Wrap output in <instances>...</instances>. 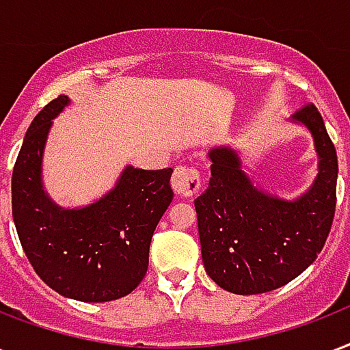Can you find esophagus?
Returning <instances> with one entry per match:
<instances>
[{"label": "esophagus", "mask_w": 350, "mask_h": 350, "mask_svg": "<svg viewBox=\"0 0 350 350\" xmlns=\"http://www.w3.org/2000/svg\"><path fill=\"white\" fill-rule=\"evenodd\" d=\"M170 185L174 189V193L178 196H193L200 191L202 181H200L198 170L193 167H178L172 174Z\"/></svg>", "instance_id": "obj_1"}]
</instances>
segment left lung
I'll return each instance as SVG.
<instances>
[{"instance_id":"1","label":"left lung","mask_w":350,"mask_h":350,"mask_svg":"<svg viewBox=\"0 0 350 350\" xmlns=\"http://www.w3.org/2000/svg\"><path fill=\"white\" fill-rule=\"evenodd\" d=\"M314 139L317 176L308 191L284 200L255 185L240 152H209V185L194 200L202 260L218 286L239 295L264 293L293 281L316 260L336 211L338 156L314 104L290 119Z\"/></svg>"}]
</instances>
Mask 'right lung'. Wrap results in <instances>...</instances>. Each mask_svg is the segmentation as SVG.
Returning <instances> with one entry per match:
<instances>
[{"instance_id": "obj_1", "label": "right lung", "mask_w": 350, "mask_h": 350, "mask_svg": "<svg viewBox=\"0 0 350 350\" xmlns=\"http://www.w3.org/2000/svg\"><path fill=\"white\" fill-rule=\"evenodd\" d=\"M68 104V95L51 100L27 130L12 170V218L47 286L69 299L104 303L143 281L152 234L174 198L172 169L126 165L103 198L73 209L58 205L45 193L42 165L53 121Z\"/></svg>"}]
</instances>
